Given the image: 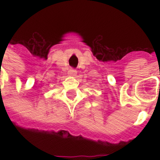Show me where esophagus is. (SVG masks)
Listing matches in <instances>:
<instances>
[{"instance_id":"obj_1","label":"esophagus","mask_w":160,"mask_h":160,"mask_svg":"<svg viewBox=\"0 0 160 160\" xmlns=\"http://www.w3.org/2000/svg\"><path fill=\"white\" fill-rule=\"evenodd\" d=\"M77 74V71L75 70H73V69H70L69 71H68V75H70V76H75Z\"/></svg>"}]
</instances>
